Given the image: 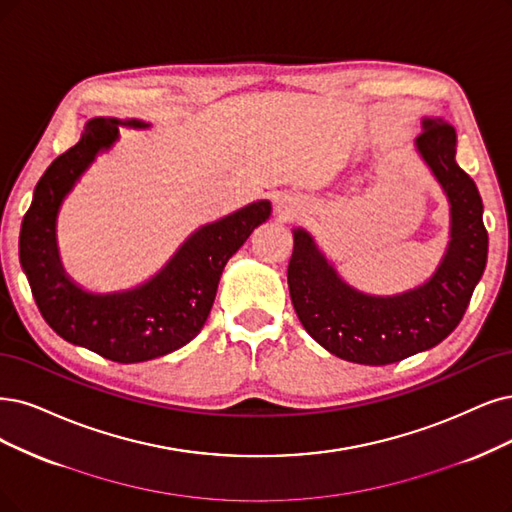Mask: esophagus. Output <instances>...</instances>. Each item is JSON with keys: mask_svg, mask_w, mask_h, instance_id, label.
<instances>
[{"mask_svg": "<svg viewBox=\"0 0 512 512\" xmlns=\"http://www.w3.org/2000/svg\"><path fill=\"white\" fill-rule=\"evenodd\" d=\"M301 202L297 198H291V196H282L278 200V206H276V213L280 219H293L297 213H301Z\"/></svg>", "mask_w": 512, "mask_h": 512, "instance_id": "1", "label": "esophagus"}]
</instances>
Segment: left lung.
I'll return each mask as SVG.
<instances>
[{"instance_id": "1", "label": "left lung", "mask_w": 512, "mask_h": 512, "mask_svg": "<svg viewBox=\"0 0 512 512\" xmlns=\"http://www.w3.org/2000/svg\"><path fill=\"white\" fill-rule=\"evenodd\" d=\"M413 145L449 202L447 249L422 285L396 295L365 293L342 278L308 230H293V308L320 346L350 363L390 365L441 344L460 325L485 270L483 202L456 162V128L424 118Z\"/></svg>"}]
</instances>
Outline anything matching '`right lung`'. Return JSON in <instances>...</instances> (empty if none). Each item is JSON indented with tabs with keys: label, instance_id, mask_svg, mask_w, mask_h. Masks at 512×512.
<instances>
[{
	"label": "right lung",
	"instance_id": "obj_1",
	"mask_svg": "<svg viewBox=\"0 0 512 512\" xmlns=\"http://www.w3.org/2000/svg\"><path fill=\"white\" fill-rule=\"evenodd\" d=\"M120 126L143 130V120H88L80 141L56 158L37 181L21 225L18 255L35 304L46 323L73 346L122 365L175 352L200 333L217 295L225 263L272 215L270 200H257L189 234L164 266L141 285L92 293L63 268L56 219L71 189L120 139Z\"/></svg>",
	"mask_w": 512,
	"mask_h": 512
}]
</instances>
